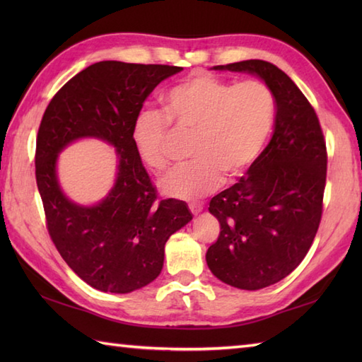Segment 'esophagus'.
Returning <instances> with one entry per match:
<instances>
[{
    "instance_id": "esophagus-1",
    "label": "esophagus",
    "mask_w": 362,
    "mask_h": 362,
    "mask_svg": "<svg viewBox=\"0 0 362 362\" xmlns=\"http://www.w3.org/2000/svg\"><path fill=\"white\" fill-rule=\"evenodd\" d=\"M189 210H191V213H193V214H199V213H201L202 210H204V206L201 205V204H189Z\"/></svg>"
}]
</instances>
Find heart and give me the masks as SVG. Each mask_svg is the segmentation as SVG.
Wrapping results in <instances>:
<instances>
[{
	"label": "heart",
	"mask_w": 362,
	"mask_h": 362,
	"mask_svg": "<svg viewBox=\"0 0 362 362\" xmlns=\"http://www.w3.org/2000/svg\"><path fill=\"white\" fill-rule=\"evenodd\" d=\"M166 115L141 110L132 126L138 157L152 173L168 166L169 121L179 130L194 132L191 157L158 182L161 193L193 201L216 188L222 175L235 180L255 165L271 136L275 96L264 82L232 83L209 73H196L163 96Z\"/></svg>",
	"instance_id": "heart-1"
}]
</instances>
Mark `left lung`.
I'll return each instance as SVG.
<instances>
[{
    "label": "left lung",
    "instance_id": "8db88e82",
    "mask_svg": "<svg viewBox=\"0 0 362 362\" xmlns=\"http://www.w3.org/2000/svg\"><path fill=\"white\" fill-rule=\"evenodd\" d=\"M258 76L276 104L271 141L247 175L214 196L218 241L206 250L213 275L230 286L257 291L283 280L308 253L322 218L327 148L317 115L280 68L264 60L213 66Z\"/></svg>",
    "mask_w": 362,
    "mask_h": 362
}]
</instances>
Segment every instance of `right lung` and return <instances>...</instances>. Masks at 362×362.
Returning <instances> with one entry per match:
<instances>
[{"mask_svg": "<svg viewBox=\"0 0 362 362\" xmlns=\"http://www.w3.org/2000/svg\"><path fill=\"white\" fill-rule=\"evenodd\" d=\"M182 70L104 60L68 81L45 110L35 177L46 227L65 263L98 291L127 294L156 280L169 236L193 219L185 202H157L132 141L134 121L146 98ZM81 137L109 142L117 152L114 187L95 206L73 203L58 183V153Z\"/></svg>", "mask_w": 362, "mask_h": 362, "instance_id": "obj_1", "label": "right lung"}]
</instances>
